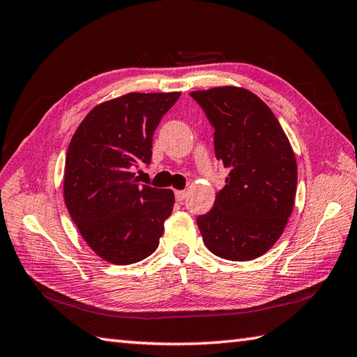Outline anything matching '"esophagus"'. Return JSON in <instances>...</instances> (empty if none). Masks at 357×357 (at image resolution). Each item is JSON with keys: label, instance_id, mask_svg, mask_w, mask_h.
<instances>
[{"label": "esophagus", "instance_id": "1", "mask_svg": "<svg viewBox=\"0 0 357 357\" xmlns=\"http://www.w3.org/2000/svg\"><path fill=\"white\" fill-rule=\"evenodd\" d=\"M185 196H187V192H185V190H178V192H174V198H176V201H178V202H183V201L185 199Z\"/></svg>", "mask_w": 357, "mask_h": 357}]
</instances>
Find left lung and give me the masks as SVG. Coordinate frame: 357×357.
Returning <instances> with one entry per match:
<instances>
[{
  "label": "left lung",
  "instance_id": "8db88e82",
  "mask_svg": "<svg viewBox=\"0 0 357 357\" xmlns=\"http://www.w3.org/2000/svg\"><path fill=\"white\" fill-rule=\"evenodd\" d=\"M190 96L215 127V153L229 169L207 215L204 244L229 261H252L276 244L294 207L298 165L279 121L242 87L196 90Z\"/></svg>",
  "mask_w": 357,
  "mask_h": 357
}]
</instances>
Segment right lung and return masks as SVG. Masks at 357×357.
Listing matches in <instances>:
<instances>
[{
    "mask_svg": "<svg viewBox=\"0 0 357 357\" xmlns=\"http://www.w3.org/2000/svg\"><path fill=\"white\" fill-rule=\"evenodd\" d=\"M179 95L133 92L101 102L72 136L64 167L66 206L82 239L110 264L146 259L162 236L174 195L141 185L133 170L150 164L153 133Z\"/></svg>",
    "mask_w": 357,
    "mask_h": 357,
    "instance_id": "obj_1",
    "label": "right lung"
}]
</instances>
